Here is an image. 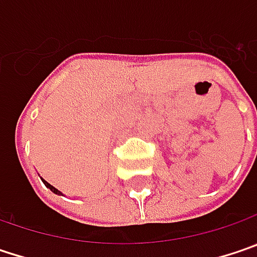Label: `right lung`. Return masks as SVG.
Masks as SVG:
<instances>
[{
  "instance_id": "right-lung-1",
  "label": "right lung",
  "mask_w": 257,
  "mask_h": 257,
  "mask_svg": "<svg viewBox=\"0 0 257 257\" xmlns=\"http://www.w3.org/2000/svg\"><path fill=\"white\" fill-rule=\"evenodd\" d=\"M42 181H44V184H45L46 187H48V189H49V190H51V192H52V193H55V194H60V196H63V193L60 192V190H58V189H55V187H54V186H51V184H49V183H48V181H45V180H42Z\"/></svg>"
}]
</instances>
